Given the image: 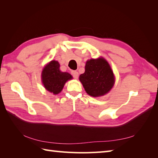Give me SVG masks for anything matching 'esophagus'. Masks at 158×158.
I'll use <instances>...</instances> for the list:
<instances>
[{"label": "esophagus", "instance_id": "obj_1", "mask_svg": "<svg viewBox=\"0 0 158 158\" xmlns=\"http://www.w3.org/2000/svg\"><path fill=\"white\" fill-rule=\"evenodd\" d=\"M71 74H72L73 77L75 79H77V78H78L79 73H78V72H77L76 70H73V71H71Z\"/></svg>", "mask_w": 158, "mask_h": 158}]
</instances>
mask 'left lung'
Wrapping results in <instances>:
<instances>
[{
    "mask_svg": "<svg viewBox=\"0 0 158 158\" xmlns=\"http://www.w3.org/2000/svg\"><path fill=\"white\" fill-rule=\"evenodd\" d=\"M79 80L85 92L93 97L105 95L115 83L113 70L108 62L102 57L86 62L85 73L80 75Z\"/></svg>",
    "mask_w": 158,
    "mask_h": 158,
    "instance_id": "obj_1",
    "label": "left lung"
}]
</instances>
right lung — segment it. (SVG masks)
I'll return each instance as SVG.
<instances>
[{"instance_id":"right-lung-1","label":"right lung","mask_w":158,"mask_h":158,"mask_svg":"<svg viewBox=\"0 0 158 158\" xmlns=\"http://www.w3.org/2000/svg\"><path fill=\"white\" fill-rule=\"evenodd\" d=\"M41 78L45 88L53 94H58L62 91L66 82L73 79L72 75L60 70L58 61L52 60L43 69Z\"/></svg>"}]
</instances>
